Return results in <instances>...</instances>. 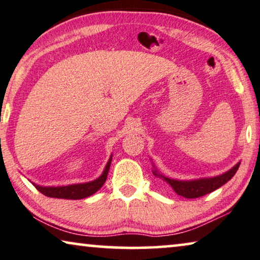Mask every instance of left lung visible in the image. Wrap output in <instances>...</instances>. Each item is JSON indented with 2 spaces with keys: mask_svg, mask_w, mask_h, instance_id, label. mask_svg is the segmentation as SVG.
I'll return each mask as SVG.
<instances>
[{
  "mask_svg": "<svg viewBox=\"0 0 260 260\" xmlns=\"http://www.w3.org/2000/svg\"><path fill=\"white\" fill-rule=\"evenodd\" d=\"M239 165H241V162H238L237 165H235L234 167L224 174H222V175L214 176V177H203V179H197V180L182 181V180L170 179V177H167L158 173V170L154 165H153V174L155 176L160 177V179H162L165 182H167L177 195L183 196L185 199H197V197L204 196L209 192L216 190V189L222 187L223 184H225L228 181H230L232 177H234L236 172L238 170Z\"/></svg>",
  "mask_w": 260,
  "mask_h": 260,
  "instance_id": "obj_1",
  "label": "left lung"
}]
</instances>
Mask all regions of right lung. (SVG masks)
<instances>
[{
	"instance_id": "add662e5",
	"label": "right lung",
	"mask_w": 260,
	"mask_h": 260,
	"mask_svg": "<svg viewBox=\"0 0 260 260\" xmlns=\"http://www.w3.org/2000/svg\"><path fill=\"white\" fill-rule=\"evenodd\" d=\"M112 162V155L108 158V162L102 175L98 179L93 180L91 182H85V183H77V184H69V185H59V187H45V185H38L34 182H31L38 191H41L43 195L48 197H53V199H67V200H81L93 195L100 188L103 187L104 183L107 179L108 170Z\"/></svg>"
}]
</instances>
